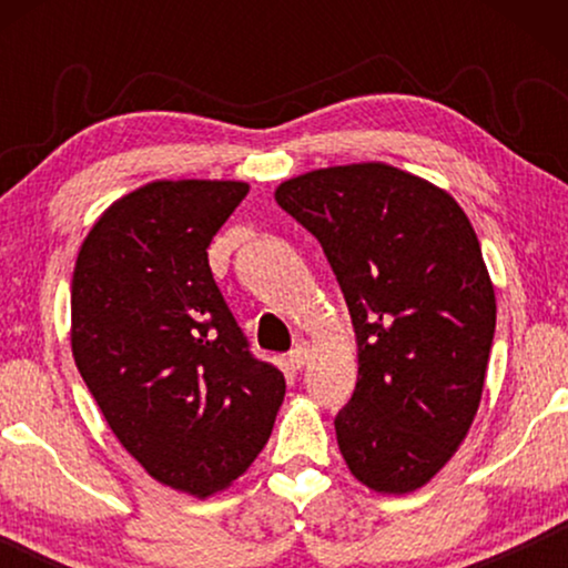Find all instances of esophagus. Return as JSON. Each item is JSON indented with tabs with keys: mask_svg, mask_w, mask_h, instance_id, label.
Here are the masks:
<instances>
[{
	"mask_svg": "<svg viewBox=\"0 0 568 568\" xmlns=\"http://www.w3.org/2000/svg\"><path fill=\"white\" fill-rule=\"evenodd\" d=\"M307 354H310L307 344H305V341H300V344L294 346L292 352H290V367H292V369H302V367H305Z\"/></svg>",
	"mask_w": 568,
	"mask_h": 568,
	"instance_id": "esophagus-1",
	"label": "esophagus"
}]
</instances>
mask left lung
Wrapping results in <instances>:
<instances>
[{"mask_svg":"<svg viewBox=\"0 0 568 568\" xmlns=\"http://www.w3.org/2000/svg\"><path fill=\"white\" fill-rule=\"evenodd\" d=\"M276 204L313 232L352 315L359 377L336 416L348 470L379 494L437 476L476 418L496 297L457 201L385 162L284 181Z\"/></svg>","mask_w":568,"mask_h":568,"instance_id":"left-lung-1","label":"left lung"}]
</instances>
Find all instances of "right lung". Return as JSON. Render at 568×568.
I'll use <instances>...</instances> for the list:
<instances>
[{"label":"right lung","mask_w":568,"mask_h":568,"mask_svg":"<svg viewBox=\"0 0 568 568\" xmlns=\"http://www.w3.org/2000/svg\"><path fill=\"white\" fill-rule=\"evenodd\" d=\"M240 181H154L92 224L72 276V354L108 426L154 480L206 499L271 437L284 375L255 359L206 247Z\"/></svg>","instance_id":"right-lung-1"}]
</instances>
